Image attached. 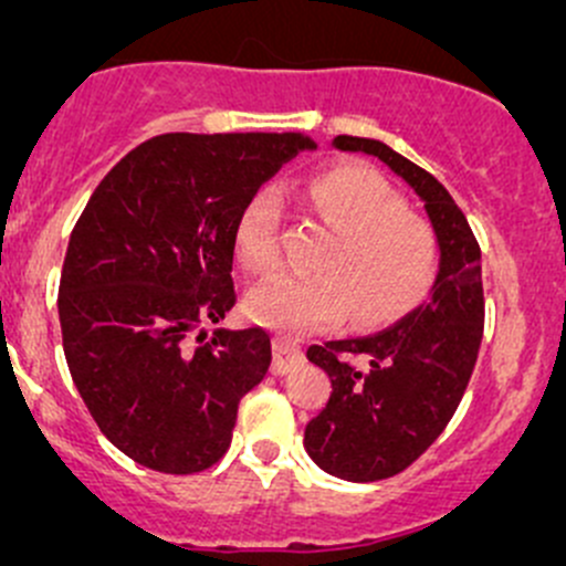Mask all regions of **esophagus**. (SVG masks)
Returning a JSON list of instances; mask_svg holds the SVG:
<instances>
[{"instance_id":"1","label":"esophagus","mask_w":566,"mask_h":566,"mask_svg":"<svg viewBox=\"0 0 566 566\" xmlns=\"http://www.w3.org/2000/svg\"><path fill=\"white\" fill-rule=\"evenodd\" d=\"M304 364V350H301L295 342L290 339H273V364H271V373L273 375H290Z\"/></svg>"}]
</instances>
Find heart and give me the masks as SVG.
Listing matches in <instances>:
<instances>
[{
  "mask_svg": "<svg viewBox=\"0 0 566 566\" xmlns=\"http://www.w3.org/2000/svg\"><path fill=\"white\" fill-rule=\"evenodd\" d=\"M301 199L334 235L315 260L319 273H282L251 290L254 323L295 336L347 315L353 328H384L430 298L441 265L438 235L408 213L384 175L358 164L328 167L310 177ZM279 221L282 208L271 191L256 193L238 216L232 247L251 276H268L282 262Z\"/></svg>",
  "mask_w": 566,
  "mask_h": 566,
  "instance_id": "obj_1",
  "label": "heart"
}]
</instances>
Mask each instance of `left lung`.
Returning <instances> with one entry per match:
<instances>
[{"mask_svg": "<svg viewBox=\"0 0 566 566\" xmlns=\"http://www.w3.org/2000/svg\"><path fill=\"white\" fill-rule=\"evenodd\" d=\"M334 147L380 158L402 177L424 202L441 247L427 304L380 334L306 350L334 389L306 424V452L331 476L378 482L436 443L465 394L484 331L482 251L465 213L430 172L378 139L336 136Z\"/></svg>", "mask_w": 566, "mask_h": 566, "instance_id": "1", "label": "left lung"}]
</instances>
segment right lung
<instances>
[{"label": "right lung", "mask_w": 566, "mask_h": 566, "mask_svg": "<svg viewBox=\"0 0 566 566\" xmlns=\"http://www.w3.org/2000/svg\"><path fill=\"white\" fill-rule=\"evenodd\" d=\"M301 134H164L108 172L78 216L60 279L67 369L101 432L161 473L230 449L238 402L271 367L262 328L213 334L235 306L238 216Z\"/></svg>", "instance_id": "obj_1"}]
</instances>
